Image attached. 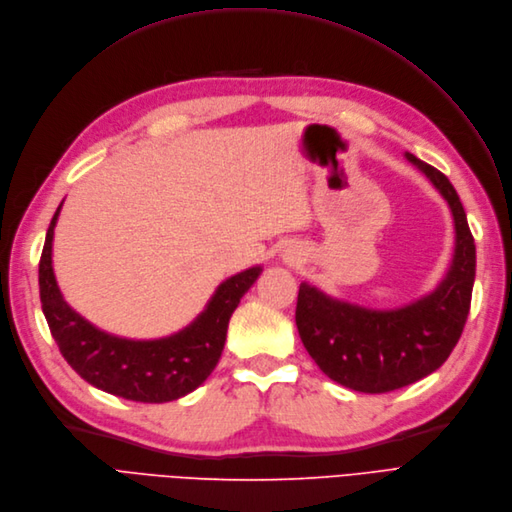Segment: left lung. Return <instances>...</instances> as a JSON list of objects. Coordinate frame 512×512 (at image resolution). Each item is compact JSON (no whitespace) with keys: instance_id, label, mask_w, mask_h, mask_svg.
<instances>
[{"instance_id":"obj_1","label":"left lung","mask_w":512,"mask_h":512,"mask_svg":"<svg viewBox=\"0 0 512 512\" xmlns=\"http://www.w3.org/2000/svg\"><path fill=\"white\" fill-rule=\"evenodd\" d=\"M454 216V256L433 292L397 306L370 309L338 300L302 281L296 304L298 334L319 370L359 393H388L433 374L445 363L464 330L475 283V239L452 182L439 170L405 153Z\"/></svg>"}]
</instances>
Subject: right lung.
Wrapping results in <instances>:
<instances>
[{
  "mask_svg": "<svg viewBox=\"0 0 512 512\" xmlns=\"http://www.w3.org/2000/svg\"><path fill=\"white\" fill-rule=\"evenodd\" d=\"M60 203L39 260V298L60 353L88 384L140 403H166L193 393L206 382L222 355L227 327L239 300L262 267L245 269L222 281L187 327L155 340L121 338L100 330L67 304L52 269L54 227Z\"/></svg>",
  "mask_w": 512,
  "mask_h": 512,
  "instance_id": "add662e5",
  "label": "right lung"
}]
</instances>
